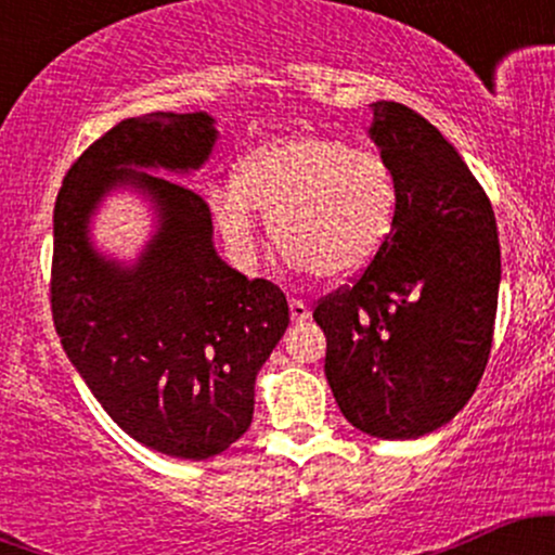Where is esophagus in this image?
Wrapping results in <instances>:
<instances>
[{"label":"esophagus","instance_id":"esophagus-1","mask_svg":"<svg viewBox=\"0 0 555 555\" xmlns=\"http://www.w3.org/2000/svg\"><path fill=\"white\" fill-rule=\"evenodd\" d=\"M289 315H292V321H295V323L308 321V318H310L308 302H302V299L292 297V299H289Z\"/></svg>","mask_w":555,"mask_h":555}]
</instances>
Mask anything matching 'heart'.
Listing matches in <instances>:
<instances>
[{
	"mask_svg": "<svg viewBox=\"0 0 555 555\" xmlns=\"http://www.w3.org/2000/svg\"><path fill=\"white\" fill-rule=\"evenodd\" d=\"M211 211L234 256L256 258L258 211L292 263L323 279H349L391 237L399 180L380 151L297 132L242 158L234 184L211 193Z\"/></svg>",
	"mask_w": 555,
	"mask_h": 555,
	"instance_id": "obj_1",
	"label": "heart"
}]
</instances>
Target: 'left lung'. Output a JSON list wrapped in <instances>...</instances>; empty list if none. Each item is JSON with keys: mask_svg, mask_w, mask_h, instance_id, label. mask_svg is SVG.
<instances>
[{"mask_svg": "<svg viewBox=\"0 0 555 555\" xmlns=\"http://www.w3.org/2000/svg\"><path fill=\"white\" fill-rule=\"evenodd\" d=\"M371 135L399 180L378 258L313 308L341 415L375 438L441 428L480 384L499 308L493 206L454 145L397 101H375Z\"/></svg>", "mask_w": 555, "mask_h": 555, "instance_id": "obj_1", "label": "left lung"}]
</instances>
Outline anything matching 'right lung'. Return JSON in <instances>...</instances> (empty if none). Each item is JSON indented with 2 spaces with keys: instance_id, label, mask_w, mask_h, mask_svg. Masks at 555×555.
<instances>
[{
  "instance_id": "obj_1",
  "label": "right lung",
  "mask_w": 555,
  "mask_h": 555,
  "mask_svg": "<svg viewBox=\"0 0 555 555\" xmlns=\"http://www.w3.org/2000/svg\"><path fill=\"white\" fill-rule=\"evenodd\" d=\"M216 143L208 114L122 119L75 158L54 203L49 299L69 362L127 436L177 460H211L253 423L256 375L289 323L284 292L216 256L195 190L125 167L195 169ZM117 179L163 203L165 227L132 272L87 247L85 219Z\"/></svg>"
}]
</instances>
